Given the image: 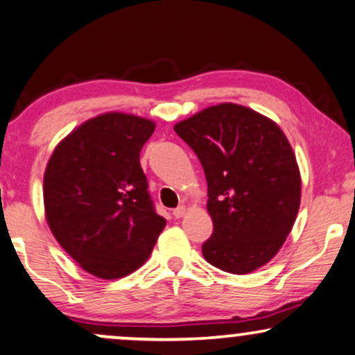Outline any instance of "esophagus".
Segmentation results:
<instances>
[{
	"label": "esophagus",
	"mask_w": 355,
	"mask_h": 355,
	"mask_svg": "<svg viewBox=\"0 0 355 355\" xmlns=\"http://www.w3.org/2000/svg\"><path fill=\"white\" fill-rule=\"evenodd\" d=\"M186 212H187V207H186V205H179L178 209H174L173 216L176 217V218H181V217H184V216H186Z\"/></svg>",
	"instance_id": "34e87169"
}]
</instances>
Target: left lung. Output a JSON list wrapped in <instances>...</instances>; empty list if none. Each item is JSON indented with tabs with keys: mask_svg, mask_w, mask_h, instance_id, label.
Returning <instances> with one entry per match:
<instances>
[{
	"mask_svg": "<svg viewBox=\"0 0 355 355\" xmlns=\"http://www.w3.org/2000/svg\"><path fill=\"white\" fill-rule=\"evenodd\" d=\"M198 155L207 179L214 234L204 242L209 263L252 273L279 252L295 225L301 174L282 128L252 108L218 103L174 125Z\"/></svg>",
	"mask_w": 355,
	"mask_h": 355,
	"instance_id": "8db88e82",
	"label": "left lung"
}]
</instances>
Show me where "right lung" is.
Returning a JSON list of instances; mask_svg holds the SVG:
<instances>
[{
  "mask_svg": "<svg viewBox=\"0 0 355 355\" xmlns=\"http://www.w3.org/2000/svg\"><path fill=\"white\" fill-rule=\"evenodd\" d=\"M155 128L153 120L131 113H102L71 131L47 161V225L78 266L97 278L138 270L166 227L139 164Z\"/></svg>",
  "mask_w": 355,
  "mask_h": 355,
  "instance_id": "1",
  "label": "right lung"
}]
</instances>
